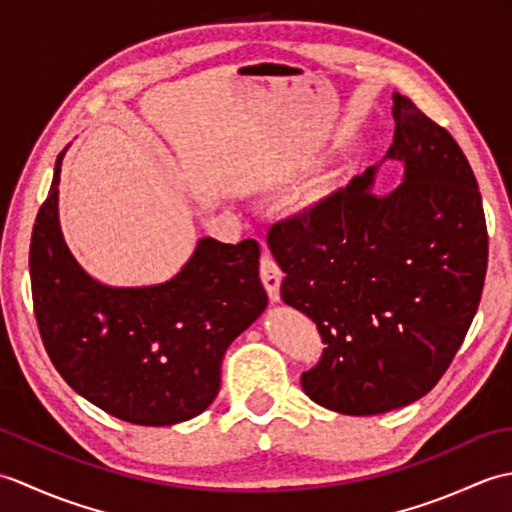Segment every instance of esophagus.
Segmentation results:
<instances>
[{"instance_id":"esophagus-1","label":"esophagus","mask_w":512,"mask_h":512,"mask_svg":"<svg viewBox=\"0 0 512 512\" xmlns=\"http://www.w3.org/2000/svg\"><path fill=\"white\" fill-rule=\"evenodd\" d=\"M259 275H262V284L268 292L270 301H279L281 299V279H284V273H281V268L277 266L275 259H270L268 255L262 257V264H259Z\"/></svg>"}]
</instances>
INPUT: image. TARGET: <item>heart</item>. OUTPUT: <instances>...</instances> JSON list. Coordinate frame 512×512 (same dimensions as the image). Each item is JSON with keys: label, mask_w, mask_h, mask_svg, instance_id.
<instances>
[{"label": "heart", "mask_w": 512, "mask_h": 512, "mask_svg": "<svg viewBox=\"0 0 512 512\" xmlns=\"http://www.w3.org/2000/svg\"><path fill=\"white\" fill-rule=\"evenodd\" d=\"M312 202H314V200H310V204H312Z\"/></svg>", "instance_id": "heart-1"}]
</instances>
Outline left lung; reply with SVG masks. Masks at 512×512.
<instances>
[{"instance_id":"1","label":"left lung","mask_w":512,"mask_h":512,"mask_svg":"<svg viewBox=\"0 0 512 512\" xmlns=\"http://www.w3.org/2000/svg\"><path fill=\"white\" fill-rule=\"evenodd\" d=\"M383 160L405 176L374 193L378 165L314 209L279 222L268 246L281 299L328 345L301 387L345 416L405 407L436 387L480 306L488 235L469 160L447 129L394 94Z\"/></svg>"}]
</instances>
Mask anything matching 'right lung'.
<instances>
[{
	"instance_id": "add662e5",
	"label": "right lung",
	"mask_w": 512,
	"mask_h": 512,
	"mask_svg": "<svg viewBox=\"0 0 512 512\" xmlns=\"http://www.w3.org/2000/svg\"><path fill=\"white\" fill-rule=\"evenodd\" d=\"M63 154L30 239L32 303L52 365L76 394L125 422L169 427L200 416L220 391L228 345L268 306L259 244L202 237L165 284H101L61 233Z\"/></svg>"
}]
</instances>
